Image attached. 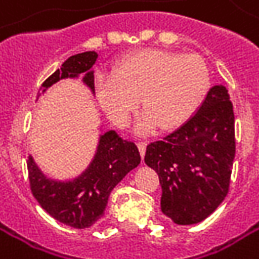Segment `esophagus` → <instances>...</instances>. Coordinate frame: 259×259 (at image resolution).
I'll list each match as a JSON object with an SVG mask.
<instances>
[{"label":"esophagus","instance_id":"obj_1","mask_svg":"<svg viewBox=\"0 0 259 259\" xmlns=\"http://www.w3.org/2000/svg\"><path fill=\"white\" fill-rule=\"evenodd\" d=\"M146 146H147L146 142H138L139 152H140V156H142V157L145 156V152H146Z\"/></svg>","mask_w":259,"mask_h":259}]
</instances>
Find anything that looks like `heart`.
Wrapping results in <instances>:
<instances>
[{"instance_id": "1", "label": "heart", "mask_w": 259, "mask_h": 259, "mask_svg": "<svg viewBox=\"0 0 259 259\" xmlns=\"http://www.w3.org/2000/svg\"><path fill=\"white\" fill-rule=\"evenodd\" d=\"M210 89V73L198 54L142 49L127 54L113 68V76L96 80V96L104 113L117 126H126L138 107L146 110L139 133L174 129L199 109Z\"/></svg>"}]
</instances>
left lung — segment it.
<instances>
[{
    "mask_svg": "<svg viewBox=\"0 0 259 259\" xmlns=\"http://www.w3.org/2000/svg\"><path fill=\"white\" fill-rule=\"evenodd\" d=\"M235 157V117L225 85H213L199 110L179 129L146 147L159 175L160 208L178 225L208 218L229 191Z\"/></svg>",
    "mask_w": 259,
    "mask_h": 259,
    "instance_id": "left-lung-1",
    "label": "left lung"
}]
</instances>
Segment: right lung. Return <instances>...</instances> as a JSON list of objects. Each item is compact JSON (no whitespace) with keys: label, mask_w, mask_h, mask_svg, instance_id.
Segmentation results:
<instances>
[{"label":"right lung","mask_w":259,"mask_h":259,"mask_svg":"<svg viewBox=\"0 0 259 259\" xmlns=\"http://www.w3.org/2000/svg\"><path fill=\"white\" fill-rule=\"evenodd\" d=\"M97 53L85 51L68 57L42 83L41 92L63 78H77L83 74L84 83L94 93L93 64ZM140 163L138 146L121 139L114 130L100 135L93 160L84 172L71 181L50 179L41 172L32 156L27 159L30 188L41 208L58 222L83 229L102 218L113 188Z\"/></svg>","instance_id":"obj_1"}]
</instances>
